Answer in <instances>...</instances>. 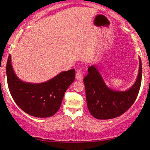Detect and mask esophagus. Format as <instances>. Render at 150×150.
<instances>
[{
    "label": "esophagus",
    "instance_id": "34e87169",
    "mask_svg": "<svg viewBox=\"0 0 150 150\" xmlns=\"http://www.w3.org/2000/svg\"><path fill=\"white\" fill-rule=\"evenodd\" d=\"M83 74H82V71L81 70H79L76 73V79L77 80H79V81H81L83 79Z\"/></svg>",
    "mask_w": 150,
    "mask_h": 150
}]
</instances>
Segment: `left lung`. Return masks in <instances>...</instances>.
I'll list each match as a JSON object with an SVG mask.
<instances>
[{
    "mask_svg": "<svg viewBox=\"0 0 150 150\" xmlns=\"http://www.w3.org/2000/svg\"><path fill=\"white\" fill-rule=\"evenodd\" d=\"M83 79L86 101L89 112L97 119H111L119 117L131 108L139 93L142 77V61L137 80L127 91H117L109 88L98 70L92 65Z\"/></svg>",
    "mask_w": 150,
    "mask_h": 150,
    "instance_id": "8db88e82",
    "label": "left lung"
}]
</instances>
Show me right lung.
Masks as SVG:
<instances>
[{
    "instance_id": "add662e5",
    "label": "right lung",
    "mask_w": 150,
    "mask_h": 150,
    "mask_svg": "<svg viewBox=\"0 0 150 150\" xmlns=\"http://www.w3.org/2000/svg\"><path fill=\"white\" fill-rule=\"evenodd\" d=\"M6 77L10 93L18 106L28 115L39 118L52 117L61 107L64 93L74 81L75 69L63 71L41 83L24 82L17 77L9 54Z\"/></svg>"
}]
</instances>
